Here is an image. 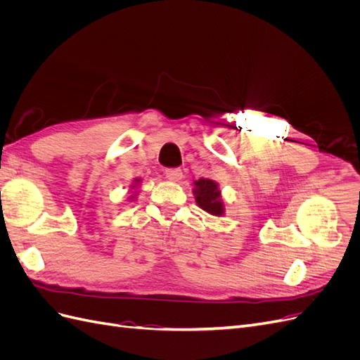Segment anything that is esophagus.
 Segmentation results:
<instances>
[{"label": "esophagus", "instance_id": "34e87169", "mask_svg": "<svg viewBox=\"0 0 360 360\" xmlns=\"http://www.w3.org/2000/svg\"><path fill=\"white\" fill-rule=\"evenodd\" d=\"M165 176L171 181H179L183 177V172L180 168H168V169H165Z\"/></svg>", "mask_w": 360, "mask_h": 360}]
</instances>
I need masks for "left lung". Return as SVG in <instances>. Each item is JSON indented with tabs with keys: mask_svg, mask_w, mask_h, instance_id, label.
I'll use <instances>...</instances> for the list:
<instances>
[{
	"mask_svg": "<svg viewBox=\"0 0 360 360\" xmlns=\"http://www.w3.org/2000/svg\"><path fill=\"white\" fill-rule=\"evenodd\" d=\"M195 200L207 213L219 216L224 213V204L221 201V191L217 184L209 179H200L195 181Z\"/></svg>",
	"mask_w": 360,
	"mask_h": 360,
	"instance_id": "left-lung-1",
	"label": "left lung"
}]
</instances>
